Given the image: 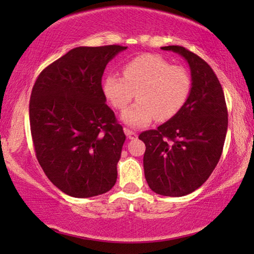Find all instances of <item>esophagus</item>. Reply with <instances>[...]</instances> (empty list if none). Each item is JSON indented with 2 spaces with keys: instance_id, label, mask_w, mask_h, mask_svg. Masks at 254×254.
<instances>
[{
  "instance_id": "esophagus-1",
  "label": "esophagus",
  "mask_w": 254,
  "mask_h": 254,
  "mask_svg": "<svg viewBox=\"0 0 254 254\" xmlns=\"http://www.w3.org/2000/svg\"><path fill=\"white\" fill-rule=\"evenodd\" d=\"M125 134L127 135V137L129 140H134V138L137 137V133L135 130H131L129 128H125Z\"/></svg>"
}]
</instances>
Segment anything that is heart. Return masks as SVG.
Masks as SVG:
<instances>
[{
  "mask_svg": "<svg viewBox=\"0 0 254 254\" xmlns=\"http://www.w3.org/2000/svg\"><path fill=\"white\" fill-rule=\"evenodd\" d=\"M104 95L117 110H124L136 93L137 102L123 113V120L133 127L155 119L164 123L176 117L192 91V77L183 65H173L156 54H142L123 67V77L107 75Z\"/></svg>",
  "mask_w": 254,
  "mask_h": 254,
  "instance_id": "obj_1",
  "label": "heart"
}]
</instances>
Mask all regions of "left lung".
<instances>
[{"label":"left lung","instance_id":"1","mask_svg":"<svg viewBox=\"0 0 254 254\" xmlns=\"http://www.w3.org/2000/svg\"><path fill=\"white\" fill-rule=\"evenodd\" d=\"M187 61L192 91L183 110L157 129L142 131L144 177L155 193L184 196L209 178L220 161L228 129L223 89L213 69L182 46H165Z\"/></svg>","mask_w":254,"mask_h":254}]
</instances>
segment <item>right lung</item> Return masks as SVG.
I'll return each instance as SVG.
<instances>
[{"instance_id":"obj_1","label":"right lung","mask_w":254,"mask_h":254,"mask_svg":"<svg viewBox=\"0 0 254 254\" xmlns=\"http://www.w3.org/2000/svg\"><path fill=\"white\" fill-rule=\"evenodd\" d=\"M127 47H76L44 69L30 98V126L47 178L74 197L100 195L117 182L126 135L102 88L106 64Z\"/></svg>"}]
</instances>
